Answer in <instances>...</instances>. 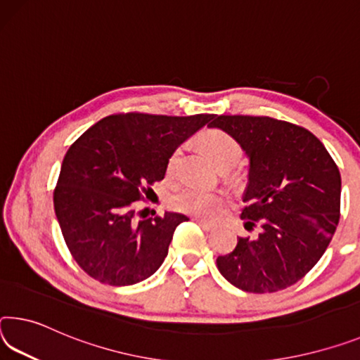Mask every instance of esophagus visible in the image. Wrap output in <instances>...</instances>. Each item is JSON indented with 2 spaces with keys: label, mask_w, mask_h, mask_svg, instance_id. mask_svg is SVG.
<instances>
[{
  "label": "esophagus",
  "mask_w": 360,
  "mask_h": 360,
  "mask_svg": "<svg viewBox=\"0 0 360 360\" xmlns=\"http://www.w3.org/2000/svg\"><path fill=\"white\" fill-rule=\"evenodd\" d=\"M195 222H197L198 226L202 227L203 231H213V229H214V224H213V222H208V221L200 219V218H197V219H195Z\"/></svg>",
  "instance_id": "esophagus-1"
}]
</instances>
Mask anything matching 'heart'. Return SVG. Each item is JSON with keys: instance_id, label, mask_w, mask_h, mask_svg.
Instances as JSON below:
<instances>
[{"instance_id": "1", "label": "heart", "mask_w": 360, "mask_h": 360, "mask_svg": "<svg viewBox=\"0 0 360 360\" xmlns=\"http://www.w3.org/2000/svg\"><path fill=\"white\" fill-rule=\"evenodd\" d=\"M198 144L207 152V155L218 165L221 169H229L236 165L242 157V146L232 134L219 128H208L203 129L198 134ZM182 150L174 149L167 158V173L168 179H173L178 174L179 162H181ZM222 203V195L214 192H207L195 189V187H187L171 198V207L187 214L197 216H211Z\"/></svg>"}]
</instances>
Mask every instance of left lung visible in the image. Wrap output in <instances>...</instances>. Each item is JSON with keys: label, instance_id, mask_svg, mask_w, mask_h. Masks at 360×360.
Returning <instances> with one entry per match:
<instances>
[{"label": "left lung", "instance_id": "obj_1", "mask_svg": "<svg viewBox=\"0 0 360 360\" xmlns=\"http://www.w3.org/2000/svg\"><path fill=\"white\" fill-rule=\"evenodd\" d=\"M250 157L240 218L253 237H238L216 266L250 293L292 287L327 250L340 221L341 176L325 146L298 124L271 117L216 115Z\"/></svg>", "mask_w": 360, "mask_h": 360}]
</instances>
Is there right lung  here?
<instances>
[{"label": "right lung", "instance_id": "1", "mask_svg": "<svg viewBox=\"0 0 360 360\" xmlns=\"http://www.w3.org/2000/svg\"><path fill=\"white\" fill-rule=\"evenodd\" d=\"M191 117L128 112L102 118L67 150L54 189V210L68 252L91 278L124 287L150 277L168 255L179 213L136 219L165 178L167 158L189 136L213 123Z\"/></svg>", "mask_w": 360, "mask_h": 360}]
</instances>
